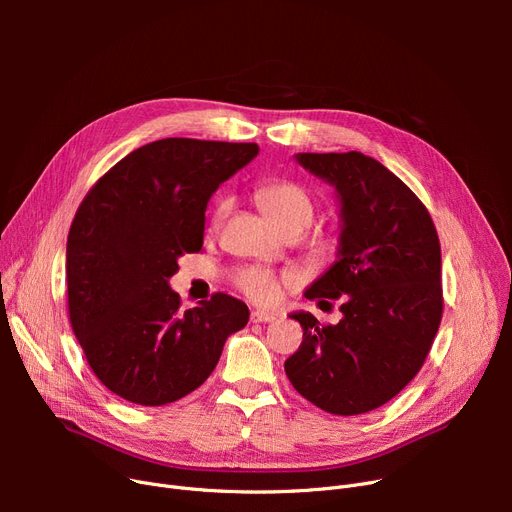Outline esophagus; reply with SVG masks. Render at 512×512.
<instances>
[{
	"label": "esophagus",
	"mask_w": 512,
	"mask_h": 512,
	"mask_svg": "<svg viewBox=\"0 0 512 512\" xmlns=\"http://www.w3.org/2000/svg\"><path fill=\"white\" fill-rule=\"evenodd\" d=\"M274 319H276L274 313H265V311H253V313H251V321H253V324H272Z\"/></svg>",
	"instance_id": "1"
}]
</instances>
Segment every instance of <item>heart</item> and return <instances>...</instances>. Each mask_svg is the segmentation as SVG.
<instances>
[{"mask_svg": "<svg viewBox=\"0 0 512 512\" xmlns=\"http://www.w3.org/2000/svg\"><path fill=\"white\" fill-rule=\"evenodd\" d=\"M259 205L267 211V215L290 236H297L309 228L315 213V199L307 188L294 180H272L257 188L255 193ZM232 209L230 197H220L213 203L209 213V228L218 230ZM313 253L326 255L336 247L334 234H315L309 240ZM234 286L245 294L255 305L272 307L276 305L286 290H294L299 286V276L294 272H274L263 265H247L240 267L234 274Z\"/></svg>", "mask_w": 512, "mask_h": 512, "instance_id": "heart-1", "label": "heart"}]
</instances>
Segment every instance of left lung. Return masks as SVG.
I'll return each instance as SVG.
<instances>
[{
    "mask_svg": "<svg viewBox=\"0 0 512 512\" xmlns=\"http://www.w3.org/2000/svg\"><path fill=\"white\" fill-rule=\"evenodd\" d=\"M299 164L336 186L342 203L340 259L305 292L340 299L342 319L321 326L294 313L299 351L290 384L332 415L378 409L423 367L442 321L440 238L427 207L378 159L359 151L299 153Z\"/></svg>",
    "mask_w": 512,
    "mask_h": 512,
    "instance_id": "left-lung-1",
    "label": "left lung"
}]
</instances>
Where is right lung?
Listing matches in <instances>:
<instances>
[{
  "label": "right lung",
  "instance_id": "obj_1",
  "mask_svg": "<svg viewBox=\"0 0 512 512\" xmlns=\"http://www.w3.org/2000/svg\"><path fill=\"white\" fill-rule=\"evenodd\" d=\"M259 153L257 143L161 139L107 170L68 232L70 326L97 380L161 407L197 390L249 307L224 292L180 309L168 280L203 247L209 197Z\"/></svg>",
  "mask_w": 512,
  "mask_h": 512
}]
</instances>
